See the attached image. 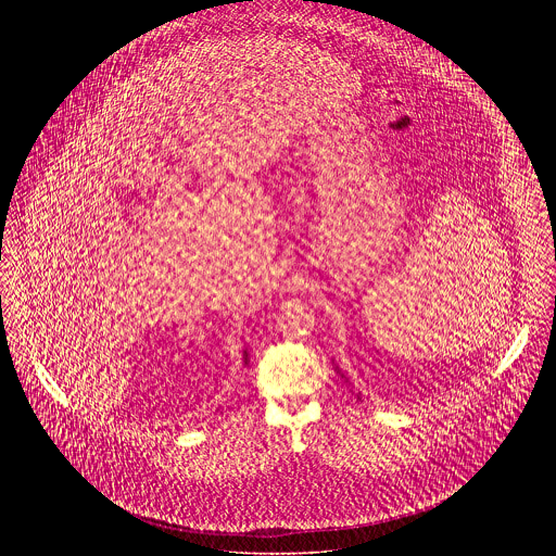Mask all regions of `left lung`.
<instances>
[{
    "mask_svg": "<svg viewBox=\"0 0 556 556\" xmlns=\"http://www.w3.org/2000/svg\"><path fill=\"white\" fill-rule=\"evenodd\" d=\"M336 370H338V372H340V368H338V366H336ZM342 377H344V375H342ZM359 397V400H362V396H357Z\"/></svg>",
    "mask_w": 556,
    "mask_h": 556,
    "instance_id": "obj_1",
    "label": "left lung"
}]
</instances>
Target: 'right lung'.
I'll return each instance as SVG.
<instances>
[{
	"mask_svg": "<svg viewBox=\"0 0 556 556\" xmlns=\"http://www.w3.org/2000/svg\"><path fill=\"white\" fill-rule=\"evenodd\" d=\"M243 364H248V351H243Z\"/></svg>",
	"mask_w": 556,
	"mask_h": 556,
	"instance_id": "obj_1",
	"label": "right lung"
}]
</instances>
